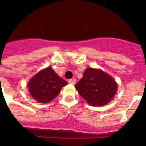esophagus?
<instances>
[{"instance_id":"34e87169","label":"esophagus","mask_w":146,"mask_h":146,"mask_svg":"<svg viewBox=\"0 0 146 146\" xmlns=\"http://www.w3.org/2000/svg\"><path fill=\"white\" fill-rule=\"evenodd\" d=\"M69 82L70 83V84H72V85H74L76 83V80L75 78H72V79H70L69 80Z\"/></svg>"}]
</instances>
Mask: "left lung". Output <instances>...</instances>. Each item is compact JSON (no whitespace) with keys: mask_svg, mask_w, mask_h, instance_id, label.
Segmentation results:
<instances>
[{"mask_svg":"<svg viewBox=\"0 0 146 146\" xmlns=\"http://www.w3.org/2000/svg\"><path fill=\"white\" fill-rule=\"evenodd\" d=\"M75 88L89 105L102 106L113 99L118 86L111 76L101 69L87 68Z\"/></svg>","mask_w":146,"mask_h":146,"instance_id":"1","label":"left lung"}]
</instances>
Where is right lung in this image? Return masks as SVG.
Wrapping results in <instances>:
<instances>
[{"label": "right lung", "mask_w": 146, "mask_h": 146, "mask_svg": "<svg viewBox=\"0 0 146 146\" xmlns=\"http://www.w3.org/2000/svg\"><path fill=\"white\" fill-rule=\"evenodd\" d=\"M67 82L59 77L52 67L40 71L28 83L29 93L40 103H48L58 95Z\"/></svg>", "instance_id": "1"}]
</instances>
